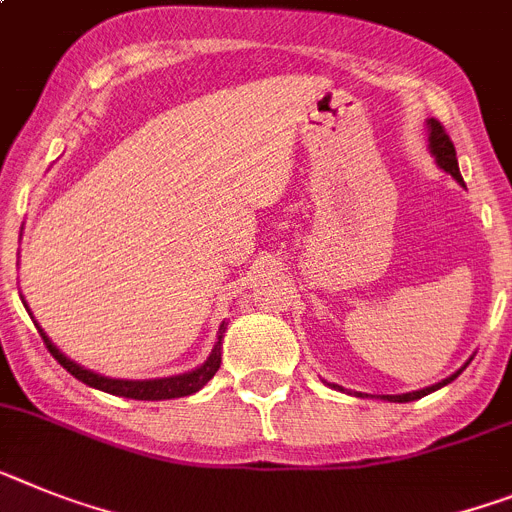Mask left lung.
Returning a JSON list of instances; mask_svg holds the SVG:
<instances>
[{
	"instance_id": "8db88e82",
	"label": "left lung",
	"mask_w": 512,
	"mask_h": 512,
	"mask_svg": "<svg viewBox=\"0 0 512 512\" xmlns=\"http://www.w3.org/2000/svg\"><path fill=\"white\" fill-rule=\"evenodd\" d=\"M427 131H430V137H427V142H430V152H432V155H435V163H438L440 168L445 170V173H451V176L456 178L458 183H464V178H461V170H458L456 147H453L451 137L445 134L443 124H440V121H435V119H427ZM466 365H469V362H466ZM466 365H464V368H466ZM464 368H461V370H464ZM461 370H458V373H453L451 378H445V381L435 383V386L422 388V391L399 393V396H383V399H386V401H399V404H406V401H414V399H422V396H427V393L438 391V388H443V386H448V383H451V381H456L458 375H461ZM329 386L336 388V391H344V388L336 386V383H329ZM355 396H365V393H357L355 391Z\"/></svg>"
}]
</instances>
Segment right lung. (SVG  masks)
<instances>
[{
  "label": "right lung",
  "instance_id": "1",
  "mask_svg": "<svg viewBox=\"0 0 512 512\" xmlns=\"http://www.w3.org/2000/svg\"><path fill=\"white\" fill-rule=\"evenodd\" d=\"M25 308H28V303H23ZM30 313V310H28ZM33 318V316H30ZM38 326V323H36ZM38 331H41L43 336V344L48 347V352L59 360V365L67 373H72L77 381H82L85 386L90 388H98V391H106V393H113V396H124V399H139V401H160V399H181V396H191V393H196L199 388L207 386L209 381L214 378V373L220 370V362H222V352H220V344H222V334H225V323L220 326V336H217V344H214V349L209 352L207 362L204 365H199L196 370H191V373H183V375H170V378H155V381H124V378H108V375H100V373H93V370L82 368V365H77L74 360H69L64 352H59L56 349V344L51 342L46 336V331L38 326Z\"/></svg>",
  "mask_w": 512,
  "mask_h": 512
}]
</instances>
